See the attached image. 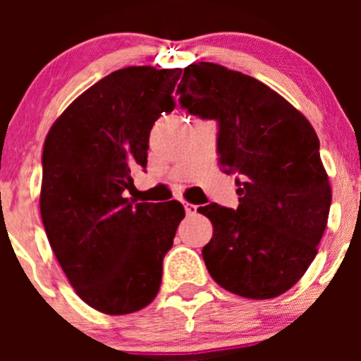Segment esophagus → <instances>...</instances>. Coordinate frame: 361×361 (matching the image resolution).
<instances>
[{
	"label": "esophagus",
	"instance_id": "34e87169",
	"mask_svg": "<svg viewBox=\"0 0 361 361\" xmlns=\"http://www.w3.org/2000/svg\"><path fill=\"white\" fill-rule=\"evenodd\" d=\"M183 206H185V213H187V214H195V213H197V206H195V204L183 202Z\"/></svg>",
	"mask_w": 361,
	"mask_h": 361
}]
</instances>
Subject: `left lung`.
<instances>
[{
	"mask_svg": "<svg viewBox=\"0 0 361 361\" xmlns=\"http://www.w3.org/2000/svg\"><path fill=\"white\" fill-rule=\"evenodd\" d=\"M176 94L190 115L216 120L218 162L239 187L238 209H197L213 224L207 272L239 297L285 293L314 260L332 202L314 129L265 83L220 64L185 68Z\"/></svg>",
	"mask_w": 361,
	"mask_h": 361,
	"instance_id": "obj_1",
	"label": "left lung"
}]
</instances>
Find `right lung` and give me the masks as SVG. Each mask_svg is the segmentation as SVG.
<instances>
[{"label": "right lung", "instance_id": "1", "mask_svg": "<svg viewBox=\"0 0 361 361\" xmlns=\"http://www.w3.org/2000/svg\"><path fill=\"white\" fill-rule=\"evenodd\" d=\"M181 69L130 66L76 97L43 147L39 211L68 281L104 314H129L157 297L162 260L185 218L178 201L137 202L134 171L147 167L150 130Z\"/></svg>", "mask_w": 361, "mask_h": 361}]
</instances>
